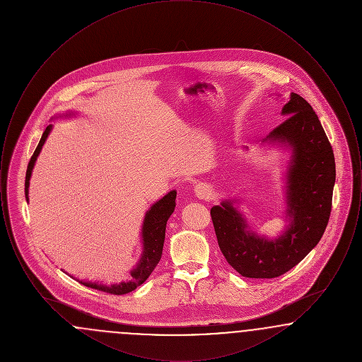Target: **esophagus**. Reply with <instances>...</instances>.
I'll return each mask as SVG.
<instances>
[{"mask_svg": "<svg viewBox=\"0 0 362 362\" xmlns=\"http://www.w3.org/2000/svg\"><path fill=\"white\" fill-rule=\"evenodd\" d=\"M195 195H197L198 198H201V199H207V198L210 197V189H209V186L204 185V183L197 185V186H195Z\"/></svg>", "mask_w": 362, "mask_h": 362, "instance_id": "esophagus-1", "label": "esophagus"}]
</instances>
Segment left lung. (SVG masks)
<instances>
[{"instance_id": "left-lung-1", "label": "left lung", "mask_w": 362, "mask_h": 362, "mask_svg": "<svg viewBox=\"0 0 362 362\" xmlns=\"http://www.w3.org/2000/svg\"><path fill=\"white\" fill-rule=\"evenodd\" d=\"M288 117L267 139L291 145L288 214L292 223L276 240L245 230L247 225L229 201L210 210L220 250L226 262L247 278H276L289 272L322 239L331 214L335 183L332 146L310 104L291 93L282 107Z\"/></svg>"}]
</instances>
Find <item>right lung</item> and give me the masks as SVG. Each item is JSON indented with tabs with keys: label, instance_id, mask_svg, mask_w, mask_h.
I'll return each instance as SVG.
<instances>
[{
	"label": "right lung",
	"instance_id": "obj_1",
	"mask_svg": "<svg viewBox=\"0 0 362 362\" xmlns=\"http://www.w3.org/2000/svg\"><path fill=\"white\" fill-rule=\"evenodd\" d=\"M52 130V124H49L40 138L34 155L31 157L27 173H25V198L28 201V186H30V177L34 168L36 157L40 153V149L46 141ZM175 199H176V191L173 189L168 192L165 197H163L158 202H156L153 206L146 211L144 225H142V240H144V254L142 258L139 260L137 267L130 272V281L121 282L118 285H111V286H104L99 284H92V282H83L88 288L98 289L102 292L110 293V294H126V293L133 292L137 289L139 285H142L148 276L152 274L155 270L157 263L161 259L163 254V245H164V239H165V226L170 216L173 214L175 210Z\"/></svg>",
	"mask_w": 362,
	"mask_h": 362
}]
</instances>
